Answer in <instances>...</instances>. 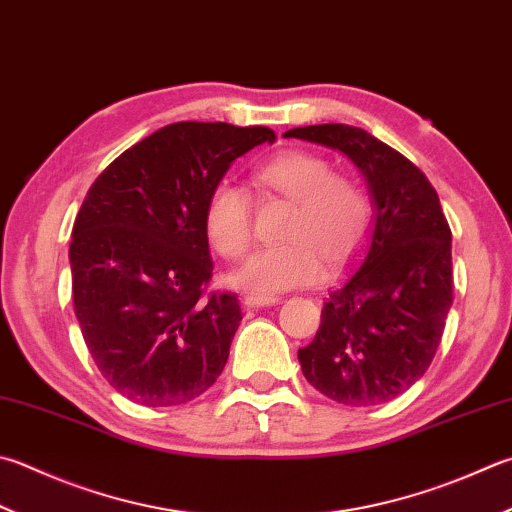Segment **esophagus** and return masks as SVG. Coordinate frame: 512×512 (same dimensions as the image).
I'll return each mask as SVG.
<instances>
[{"instance_id": "1", "label": "esophagus", "mask_w": 512, "mask_h": 512, "mask_svg": "<svg viewBox=\"0 0 512 512\" xmlns=\"http://www.w3.org/2000/svg\"><path fill=\"white\" fill-rule=\"evenodd\" d=\"M245 307H269L281 303V298L274 294H247L245 296Z\"/></svg>"}]
</instances>
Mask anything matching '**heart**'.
Listing matches in <instances>:
<instances>
[{
    "label": "heart",
    "mask_w": 512,
    "mask_h": 512,
    "mask_svg": "<svg viewBox=\"0 0 512 512\" xmlns=\"http://www.w3.org/2000/svg\"><path fill=\"white\" fill-rule=\"evenodd\" d=\"M260 187L294 202L285 243L265 247L238 272L254 292H283L316 281L321 258L330 267L350 260L370 231L372 209L352 180L332 176L330 162L307 151H283L254 171ZM209 243L220 256L238 260L254 240L252 202L245 189L218 182L205 207Z\"/></svg>",
    "instance_id": "1"
}]
</instances>
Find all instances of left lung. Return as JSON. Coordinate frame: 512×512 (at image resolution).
<instances>
[{"label":"left lung","instance_id":"1","mask_svg":"<svg viewBox=\"0 0 512 512\" xmlns=\"http://www.w3.org/2000/svg\"><path fill=\"white\" fill-rule=\"evenodd\" d=\"M339 149L368 180L374 225L298 350L305 379L343 406L397 399L435 359L452 305V231L435 187L397 149L350 124L285 133Z\"/></svg>","mask_w":512,"mask_h":512}]
</instances>
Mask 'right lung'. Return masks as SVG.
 I'll list each match as a JSON object with an SVG mask.
<instances>
[{
    "mask_svg": "<svg viewBox=\"0 0 512 512\" xmlns=\"http://www.w3.org/2000/svg\"><path fill=\"white\" fill-rule=\"evenodd\" d=\"M276 140L267 127L176 122L106 167L69 249L84 343L124 399L147 408L200 397L238 330L236 294L209 292L207 198L231 162Z\"/></svg>",
    "mask_w": 512,
    "mask_h": 512,
    "instance_id": "1",
    "label": "right lung"
}]
</instances>
